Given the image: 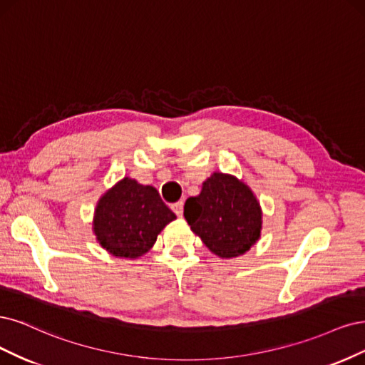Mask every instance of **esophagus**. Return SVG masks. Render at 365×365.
<instances>
[{
  "label": "esophagus",
  "mask_w": 365,
  "mask_h": 365,
  "mask_svg": "<svg viewBox=\"0 0 365 365\" xmlns=\"http://www.w3.org/2000/svg\"><path fill=\"white\" fill-rule=\"evenodd\" d=\"M171 209L174 210V214L178 217H182L183 215V202L180 200V202H175L171 205Z\"/></svg>",
  "instance_id": "34e87169"
}]
</instances>
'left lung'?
I'll list each match as a JSON object with an SVG mask.
<instances>
[{"label":"left lung","mask_w":365,"mask_h":365,"mask_svg":"<svg viewBox=\"0 0 365 365\" xmlns=\"http://www.w3.org/2000/svg\"><path fill=\"white\" fill-rule=\"evenodd\" d=\"M183 215L207 249L220 257L245 253L261 235V207L252 190L237 178L214 173L202 192L190 197Z\"/></svg>","instance_id":"8db88e82"}]
</instances>
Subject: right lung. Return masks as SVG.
Masks as SVG:
<instances>
[{
	"instance_id": "1",
	"label": "right lung",
	"mask_w": 365,
	"mask_h": 365,
	"mask_svg": "<svg viewBox=\"0 0 365 365\" xmlns=\"http://www.w3.org/2000/svg\"><path fill=\"white\" fill-rule=\"evenodd\" d=\"M174 218L156 187L125 178L100 198L93 232L103 249L133 259L151 249L160 230Z\"/></svg>"
}]
</instances>
